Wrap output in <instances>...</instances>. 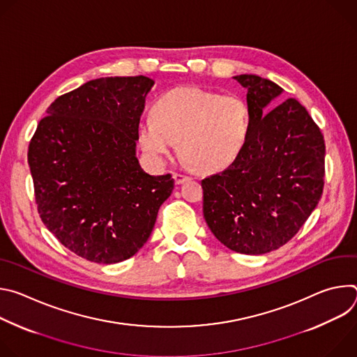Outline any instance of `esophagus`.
Listing matches in <instances>:
<instances>
[{
	"label": "esophagus",
	"instance_id": "esophagus-1",
	"mask_svg": "<svg viewBox=\"0 0 357 357\" xmlns=\"http://www.w3.org/2000/svg\"><path fill=\"white\" fill-rule=\"evenodd\" d=\"M174 179H175V183H176V185H182V183L190 181L192 178L188 176V175H182V174H176V172H175V174H174Z\"/></svg>",
	"mask_w": 357,
	"mask_h": 357
}]
</instances>
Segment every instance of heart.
Here are the masks:
<instances>
[{
	"label": "heart",
	"instance_id": "obj_1",
	"mask_svg": "<svg viewBox=\"0 0 357 357\" xmlns=\"http://www.w3.org/2000/svg\"><path fill=\"white\" fill-rule=\"evenodd\" d=\"M250 131V107L241 96L181 86L162 94L152 116L139 120L137 138L152 161L161 162L178 142L186 164L219 172L241 155Z\"/></svg>",
	"mask_w": 357,
	"mask_h": 357
}]
</instances>
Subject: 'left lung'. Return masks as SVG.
Wrapping results in <instances>:
<instances>
[{
  "mask_svg": "<svg viewBox=\"0 0 357 357\" xmlns=\"http://www.w3.org/2000/svg\"><path fill=\"white\" fill-rule=\"evenodd\" d=\"M247 89L251 131L241 155L202 181L203 216L215 237L241 254H266L288 243L324 190L325 141L298 100L277 103L274 82L238 75Z\"/></svg>",
  "mask_w": 357,
  "mask_h": 357,
  "instance_id": "left-lung-1",
  "label": "left lung"
}]
</instances>
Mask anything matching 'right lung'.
<instances>
[{"mask_svg":"<svg viewBox=\"0 0 357 357\" xmlns=\"http://www.w3.org/2000/svg\"><path fill=\"white\" fill-rule=\"evenodd\" d=\"M154 80L100 77L59 96L29 142L39 216L66 248L89 261H124L146 243L174 190L137 155V127Z\"/></svg>","mask_w":357,"mask_h":357,"instance_id":"right-lung-1","label":"right lung"}]
</instances>
